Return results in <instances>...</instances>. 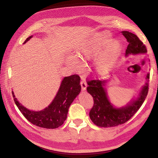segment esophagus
Instances as JSON below:
<instances>
[{"mask_svg": "<svg viewBox=\"0 0 158 158\" xmlns=\"http://www.w3.org/2000/svg\"><path fill=\"white\" fill-rule=\"evenodd\" d=\"M80 85H81V88H82V91H85V89H86V88H87V83L85 81H82L80 83Z\"/></svg>", "mask_w": 158, "mask_h": 158, "instance_id": "obj_1", "label": "esophagus"}]
</instances>
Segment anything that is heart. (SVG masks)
I'll list each match as a JSON object with an SVG mask.
<instances>
[{
    "label": "heart",
    "instance_id": "heart-1",
    "mask_svg": "<svg viewBox=\"0 0 158 158\" xmlns=\"http://www.w3.org/2000/svg\"><path fill=\"white\" fill-rule=\"evenodd\" d=\"M122 49L121 43L112 40L111 33L105 30L95 33L80 44L76 49V54L81 60H85L99 52L95 57V66L99 72H105L115 63ZM67 62L69 65L76 70L82 67V63L74 55H70Z\"/></svg>",
    "mask_w": 158,
    "mask_h": 158
}]
</instances>
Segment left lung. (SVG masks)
<instances>
[{"instance_id": "8db88e82", "label": "left lung", "mask_w": 158, "mask_h": 158, "mask_svg": "<svg viewBox=\"0 0 158 158\" xmlns=\"http://www.w3.org/2000/svg\"><path fill=\"white\" fill-rule=\"evenodd\" d=\"M128 42L125 56L146 54V46L135 34L127 31H121ZM150 74L146 76L145 84L142 87L136 98L131 99L126 106L115 107L110 102L106 86L109 80H93L88 82V92L94 101L92 109L89 111V117L95 125L99 127H113L125 123L140 109L148 92V81Z\"/></svg>"}]
</instances>
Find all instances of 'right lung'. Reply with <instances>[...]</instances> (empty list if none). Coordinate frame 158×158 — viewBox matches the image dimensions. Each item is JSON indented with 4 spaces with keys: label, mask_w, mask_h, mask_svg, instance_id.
I'll use <instances>...</instances> for the list:
<instances>
[{
    "label": "right lung",
    "mask_w": 158,
    "mask_h": 158,
    "mask_svg": "<svg viewBox=\"0 0 158 158\" xmlns=\"http://www.w3.org/2000/svg\"><path fill=\"white\" fill-rule=\"evenodd\" d=\"M33 35L27 38L25 44ZM80 78L78 75L64 77L60 83L55 98L48 106L41 111L28 109L18 102L12 91L14 102L27 121L37 127L53 129L61 126L67 117L69 107L80 93Z\"/></svg>",
    "instance_id": "1"
}]
</instances>
